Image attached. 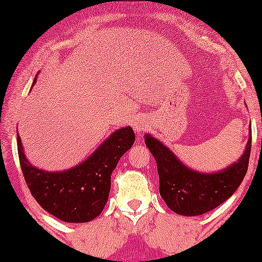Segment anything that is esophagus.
Here are the masks:
<instances>
[{
  "mask_svg": "<svg viewBox=\"0 0 262 262\" xmlns=\"http://www.w3.org/2000/svg\"><path fill=\"white\" fill-rule=\"evenodd\" d=\"M133 128H134V130L137 132V134H141L142 132L146 130V129L148 128V125L146 123H143L142 120H136L133 124Z\"/></svg>",
  "mask_w": 262,
  "mask_h": 262,
  "instance_id": "esophagus-1",
  "label": "esophagus"
}]
</instances>
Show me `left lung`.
I'll return each mask as SVG.
<instances>
[{
    "instance_id": "1",
    "label": "left lung",
    "mask_w": 262,
    "mask_h": 262,
    "mask_svg": "<svg viewBox=\"0 0 262 262\" xmlns=\"http://www.w3.org/2000/svg\"><path fill=\"white\" fill-rule=\"evenodd\" d=\"M251 134L237 162L215 173H202L184 165L158 139L146 134L148 149L157 162L160 194L167 207L181 215H200L215 209L238 189L248 167Z\"/></svg>"
}]
</instances>
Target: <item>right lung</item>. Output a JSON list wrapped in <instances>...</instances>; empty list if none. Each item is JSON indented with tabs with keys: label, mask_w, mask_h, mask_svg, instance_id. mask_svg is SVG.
I'll return each mask as SVG.
<instances>
[{
	"label": "right lung",
	"mask_w": 262,
	"mask_h": 262,
	"mask_svg": "<svg viewBox=\"0 0 262 262\" xmlns=\"http://www.w3.org/2000/svg\"><path fill=\"white\" fill-rule=\"evenodd\" d=\"M134 139L136 134L130 126L118 129L81 165L48 172L30 165L17 134L21 171L31 195L44 210L63 222L84 223L104 209L113 171L121 156L133 146Z\"/></svg>",
	"instance_id": "right-lung-1"
}]
</instances>
